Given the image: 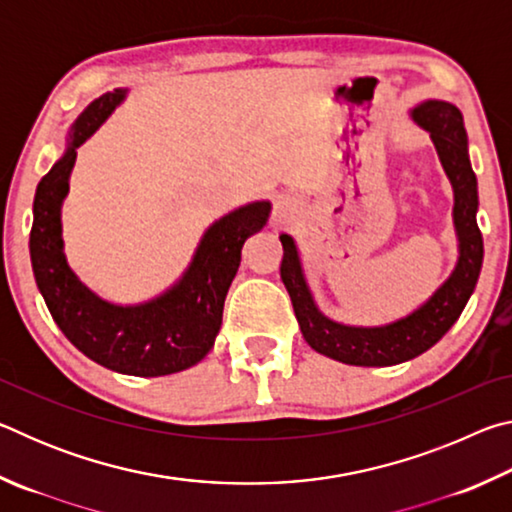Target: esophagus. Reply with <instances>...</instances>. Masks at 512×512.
<instances>
[{"label": "esophagus", "mask_w": 512, "mask_h": 512, "mask_svg": "<svg viewBox=\"0 0 512 512\" xmlns=\"http://www.w3.org/2000/svg\"><path fill=\"white\" fill-rule=\"evenodd\" d=\"M298 214V207L289 198H282V201L275 203V210H273V223L275 225H287L293 219H296Z\"/></svg>", "instance_id": "esophagus-1"}]
</instances>
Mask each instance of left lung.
I'll return each instance as SVG.
<instances>
[{
	"label": "left lung",
	"instance_id": "obj_1",
	"mask_svg": "<svg viewBox=\"0 0 512 512\" xmlns=\"http://www.w3.org/2000/svg\"><path fill=\"white\" fill-rule=\"evenodd\" d=\"M418 126L431 135L454 189V228L458 262L440 289L409 316L379 327L343 325L327 318L311 296L293 237L280 235L284 257L280 275L287 287L300 332L316 352L350 366H395L427 352L449 332L470 300L483 264V237L476 225L479 192L467 153L463 115L454 103L429 99L411 110Z\"/></svg>",
	"mask_w": 512,
	"mask_h": 512
}]
</instances>
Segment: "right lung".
<instances>
[{"mask_svg": "<svg viewBox=\"0 0 512 512\" xmlns=\"http://www.w3.org/2000/svg\"><path fill=\"white\" fill-rule=\"evenodd\" d=\"M128 90L94 99L67 133V149L38 183L29 237L36 284L69 343L85 357L121 375L162 377L196 366L221 329L223 302L241 264L246 239L266 225L271 203L241 205L214 221L183 277L158 298L115 305L90 291L69 268L63 250V201L76 149L94 135Z\"/></svg>", "mask_w": 512, "mask_h": 512, "instance_id": "1", "label": "right lung"}]
</instances>
